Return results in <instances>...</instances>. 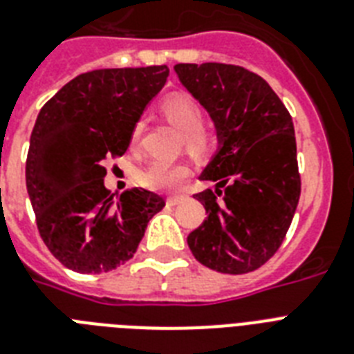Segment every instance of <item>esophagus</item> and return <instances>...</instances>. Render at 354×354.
Returning <instances> with one entry per match:
<instances>
[{"label": "esophagus", "mask_w": 354, "mask_h": 354, "mask_svg": "<svg viewBox=\"0 0 354 354\" xmlns=\"http://www.w3.org/2000/svg\"><path fill=\"white\" fill-rule=\"evenodd\" d=\"M183 198H185L183 194H178V196H169V198H167V204H169V205H178V204H180V202H182Z\"/></svg>", "instance_id": "1"}]
</instances>
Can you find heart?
Returning <instances> with one entry per match:
<instances>
[{
	"mask_svg": "<svg viewBox=\"0 0 354 354\" xmlns=\"http://www.w3.org/2000/svg\"><path fill=\"white\" fill-rule=\"evenodd\" d=\"M163 113L174 127L183 133V141L193 154L204 156L213 149V138L211 133L202 130L204 112L196 102L187 95H172L163 102ZM143 124L138 122L132 130V145L138 143L141 136ZM189 176V167L182 161H165L154 160L149 165L141 169L138 180L141 185L152 189V191H174L185 182Z\"/></svg>",
	"mask_w": 354,
	"mask_h": 354,
	"instance_id": "1",
	"label": "heart"
}]
</instances>
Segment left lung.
<instances>
[{"instance_id": "1", "label": "left lung", "mask_w": 354, "mask_h": 354, "mask_svg": "<svg viewBox=\"0 0 354 354\" xmlns=\"http://www.w3.org/2000/svg\"><path fill=\"white\" fill-rule=\"evenodd\" d=\"M174 71L207 110L221 145L200 174L215 191L194 194L207 218L187 244L207 268L253 272L279 250L301 194L290 113L263 77L241 66L176 64Z\"/></svg>"}]
</instances>
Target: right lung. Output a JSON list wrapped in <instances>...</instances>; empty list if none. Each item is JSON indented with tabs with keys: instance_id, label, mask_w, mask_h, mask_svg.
<instances>
[{
	"instance_id": "1",
	"label": "right lung",
	"mask_w": 354,
	"mask_h": 354,
	"mask_svg": "<svg viewBox=\"0 0 354 354\" xmlns=\"http://www.w3.org/2000/svg\"><path fill=\"white\" fill-rule=\"evenodd\" d=\"M167 66L88 71L62 86L38 113L25 182L49 252L79 274H102L133 257L165 200L104 187L106 158L127 152L145 106L165 86Z\"/></svg>"
}]
</instances>
